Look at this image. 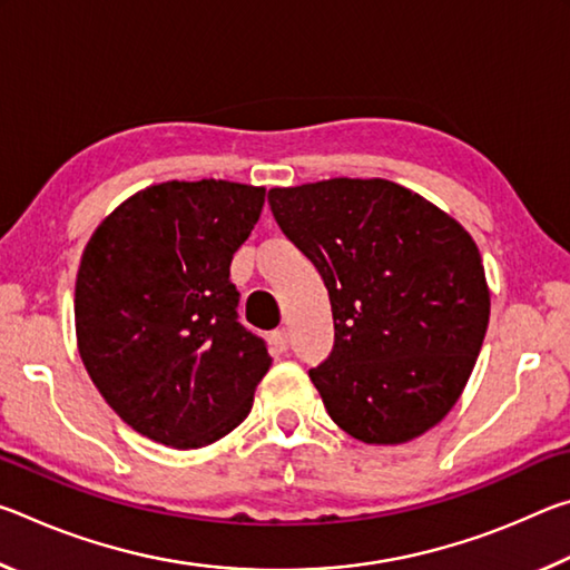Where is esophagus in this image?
I'll return each mask as SVG.
<instances>
[{"label":"esophagus","instance_id":"34e87169","mask_svg":"<svg viewBox=\"0 0 570 570\" xmlns=\"http://www.w3.org/2000/svg\"><path fill=\"white\" fill-rule=\"evenodd\" d=\"M268 342H272V350L274 352L284 354L288 350V332L286 330H278V332H274L272 336H268Z\"/></svg>","mask_w":570,"mask_h":570}]
</instances>
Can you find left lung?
<instances>
[{
    "instance_id": "8db88e82",
    "label": "left lung",
    "mask_w": 570,
    "mask_h": 570,
    "mask_svg": "<svg viewBox=\"0 0 570 570\" xmlns=\"http://www.w3.org/2000/svg\"><path fill=\"white\" fill-rule=\"evenodd\" d=\"M268 206L330 292L334 350L308 370L330 417L366 445L435 428L465 390L490 320L472 236L384 178L272 188Z\"/></svg>"
}]
</instances>
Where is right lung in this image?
<instances>
[{
	"instance_id": "1",
	"label": "right lung",
	"mask_w": 570,
	"mask_h": 570,
	"mask_svg": "<svg viewBox=\"0 0 570 570\" xmlns=\"http://www.w3.org/2000/svg\"><path fill=\"white\" fill-rule=\"evenodd\" d=\"M264 196L214 178L158 183L122 200L82 250L77 350L105 402L153 442L196 450L226 438L272 366L238 324L228 278Z\"/></svg>"
}]
</instances>
